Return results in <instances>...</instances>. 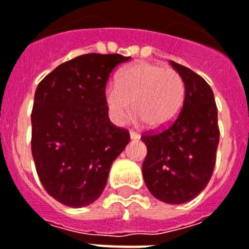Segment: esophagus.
I'll use <instances>...</instances> for the list:
<instances>
[{
    "label": "esophagus",
    "mask_w": 249,
    "mask_h": 249,
    "mask_svg": "<svg viewBox=\"0 0 249 249\" xmlns=\"http://www.w3.org/2000/svg\"><path fill=\"white\" fill-rule=\"evenodd\" d=\"M129 135H130V139H133V141H138V139L141 138V135H139L138 133L133 131V130L129 131Z\"/></svg>",
    "instance_id": "obj_1"
}]
</instances>
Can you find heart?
<instances>
[{
	"label": "heart",
	"instance_id": "obj_1",
	"mask_svg": "<svg viewBox=\"0 0 249 249\" xmlns=\"http://www.w3.org/2000/svg\"><path fill=\"white\" fill-rule=\"evenodd\" d=\"M185 100V83L175 69L138 62L121 72L118 83L107 84L105 102L111 119L123 124L133 110L137 120L151 129L171 124Z\"/></svg>",
	"mask_w": 249,
	"mask_h": 249
}]
</instances>
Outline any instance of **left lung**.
<instances>
[{
    "instance_id": "1",
    "label": "left lung",
    "mask_w": 249,
    "mask_h": 249,
    "mask_svg": "<svg viewBox=\"0 0 249 249\" xmlns=\"http://www.w3.org/2000/svg\"><path fill=\"white\" fill-rule=\"evenodd\" d=\"M185 83V100L169 126L142 137V166L151 195L165 203L192 201L206 188L215 167L220 131L211 87L191 69L170 61Z\"/></svg>"
}]
</instances>
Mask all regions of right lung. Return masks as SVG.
Returning a JSON list of instances; mask_svg holds the SVG:
<instances>
[{
    "instance_id": "1",
    "label": "right lung",
    "mask_w": 249,
    "mask_h": 249,
    "mask_svg": "<svg viewBox=\"0 0 249 249\" xmlns=\"http://www.w3.org/2000/svg\"><path fill=\"white\" fill-rule=\"evenodd\" d=\"M130 57L88 53L58 65L38 84L32 111V155L51 197L69 207L96 201L111 165L130 141L108 119L111 71Z\"/></svg>"
}]
</instances>
